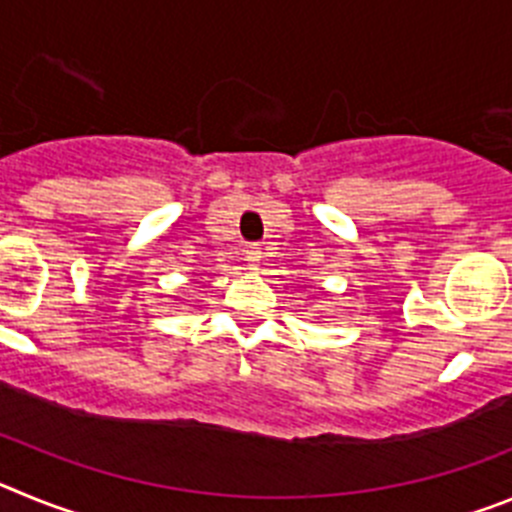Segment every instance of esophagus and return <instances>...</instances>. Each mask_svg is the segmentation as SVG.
I'll list each match as a JSON object with an SVG mask.
<instances>
[{
	"label": "esophagus",
	"instance_id": "1",
	"mask_svg": "<svg viewBox=\"0 0 512 512\" xmlns=\"http://www.w3.org/2000/svg\"><path fill=\"white\" fill-rule=\"evenodd\" d=\"M261 259H264V251L259 246H248L246 248V261H248V269L251 271H259Z\"/></svg>",
	"mask_w": 512,
	"mask_h": 512
}]
</instances>
